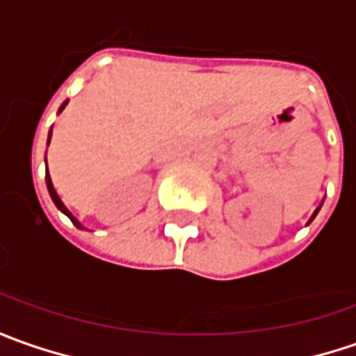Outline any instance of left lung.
Listing matches in <instances>:
<instances>
[{
  "instance_id": "left-lung-1",
  "label": "left lung",
  "mask_w": 356,
  "mask_h": 356,
  "mask_svg": "<svg viewBox=\"0 0 356 356\" xmlns=\"http://www.w3.org/2000/svg\"><path fill=\"white\" fill-rule=\"evenodd\" d=\"M321 204H323V202H321ZM321 204H319V207H317V209H315V213H313L312 218H309V222H312L313 218H315V215H317V213H319V209H321ZM309 222H307V225H309Z\"/></svg>"
}]
</instances>
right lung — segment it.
I'll return each mask as SVG.
<instances>
[{
    "label": "right lung",
    "mask_w": 356,
    "mask_h": 356,
    "mask_svg": "<svg viewBox=\"0 0 356 356\" xmlns=\"http://www.w3.org/2000/svg\"><path fill=\"white\" fill-rule=\"evenodd\" d=\"M67 102H68V100H67ZM67 102H65V104H63V106H60V108H58V114H60V112L65 110V106H67ZM51 134H53V128H51V131H49V140H47V145H49V141H51ZM44 181H47V189H49V195H51V199H53V202H55V204H56V209H58V211H60L63 215H67L68 218L72 220V225H74V227H76V228H82V230H84V227L80 225L79 218H76V216L72 215L70 211H68L67 207H65V202L60 201V197L56 195L55 187H53V181H51V175H49V169H47V175H44Z\"/></svg>",
    "instance_id": "obj_1"
}]
</instances>
